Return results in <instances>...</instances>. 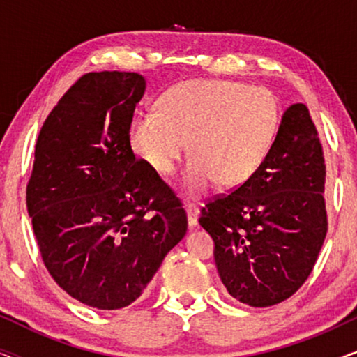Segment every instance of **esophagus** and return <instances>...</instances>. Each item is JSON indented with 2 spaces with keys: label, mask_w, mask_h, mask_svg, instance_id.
<instances>
[{
  "label": "esophagus",
  "mask_w": 357,
  "mask_h": 357,
  "mask_svg": "<svg viewBox=\"0 0 357 357\" xmlns=\"http://www.w3.org/2000/svg\"><path fill=\"white\" fill-rule=\"evenodd\" d=\"M198 208L193 203H187V218H188V227L193 229L198 226Z\"/></svg>",
  "instance_id": "1"
}]
</instances>
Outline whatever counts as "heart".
Here are the masks:
<instances>
[{
	"instance_id": "heart-1",
	"label": "heart",
	"mask_w": 357,
	"mask_h": 357,
	"mask_svg": "<svg viewBox=\"0 0 357 357\" xmlns=\"http://www.w3.org/2000/svg\"><path fill=\"white\" fill-rule=\"evenodd\" d=\"M280 125V104L265 87L229 79H197L174 86L158 112L136 116L131 148L155 174L175 169L188 141L183 172L187 192L198 197L214 182L236 187L265 160Z\"/></svg>"
}]
</instances>
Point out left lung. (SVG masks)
Wrapping results in <instances>:
<instances>
[{
	"label": "left lung",
	"mask_w": 357,
	"mask_h": 357,
	"mask_svg": "<svg viewBox=\"0 0 357 357\" xmlns=\"http://www.w3.org/2000/svg\"><path fill=\"white\" fill-rule=\"evenodd\" d=\"M325 177L310 112L294 104L257 172L202 209L199 224L213 237L219 278L234 299L270 307L304 284L328 229Z\"/></svg>",
	"instance_id": "obj_1"
}]
</instances>
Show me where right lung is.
Masks as SVG:
<instances>
[{"instance_id":"1","label":"right lung","mask_w":357,"mask_h":357,"mask_svg":"<svg viewBox=\"0 0 357 357\" xmlns=\"http://www.w3.org/2000/svg\"><path fill=\"white\" fill-rule=\"evenodd\" d=\"M144 89L138 73L81 76L47 116L27 183V211L48 273L100 310L138 299L188 227L174 190L131 149Z\"/></svg>"}]
</instances>
